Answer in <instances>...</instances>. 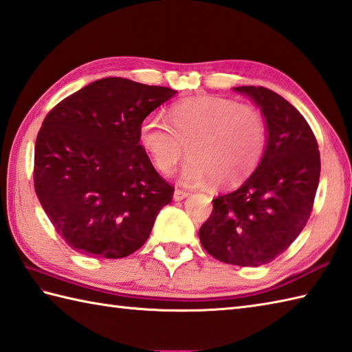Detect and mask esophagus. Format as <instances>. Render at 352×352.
I'll return each mask as SVG.
<instances>
[{"label":"esophagus","instance_id":"1","mask_svg":"<svg viewBox=\"0 0 352 352\" xmlns=\"http://www.w3.org/2000/svg\"><path fill=\"white\" fill-rule=\"evenodd\" d=\"M189 197V192L182 190V189H175L174 190V201H182V199L188 198Z\"/></svg>","mask_w":352,"mask_h":352}]
</instances>
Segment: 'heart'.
I'll use <instances>...</instances> for the list:
<instances>
[{"label":"heart","instance_id":"heart-1","mask_svg":"<svg viewBox=\"0 0 352 352\" xmlns=\"http://www.w3.org/2000/svg\"><path fill=\"white\" fill-rule=\"evenodd\" d=\"M139 142L154 168L168 175L188 143L189 155L178 178L190 188L217 180H243L264 154L267 128L258 109L218 96H197L170 108V123L162 114L142 122Z\"/></svg>","mask_w":352,"mask_h":352}]
</instances>
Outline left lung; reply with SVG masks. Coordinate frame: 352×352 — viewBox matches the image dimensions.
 Masks as SVG:
<instances>
[{
	"instance_id": "8db88e82",
	"label": "left lung",
	"mask_w": 352,
	"mask_h": 352,
	"mask_svg": "<svg viewBox=\"0 0 352 352\" xmlns=\"http://www.w3.org/2000/svg\"><path fill=\"white\" fill-rule=\"evenodd\" d=\"M261 109L267 143L256 169L238 189L213 199L198 235L226 264L258 267L287 250L304 229L320 177L311 128L290 102L264 87H235Z\"/></svg>"
}]
</instances>
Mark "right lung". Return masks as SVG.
Returning <instances> with one entry per match:
<instances>
[{
	"label": "right lung",
	"mask_w": 352,
	"mask_h": 352,
	"mask_svg": "<svg viewBox=\"0 0 352 352\" xmlns=\"http://www.w3.org/2000/svg\"><path fill=\"white\" fill-rule=\"evenodd\" d=\"M175 93L105 78L47 114L34 144V190L73 250L117 259L146 243L174 189L140 146L139 129Z\"/></svg>",
	"instance_id": "1"
}]
</instances>
